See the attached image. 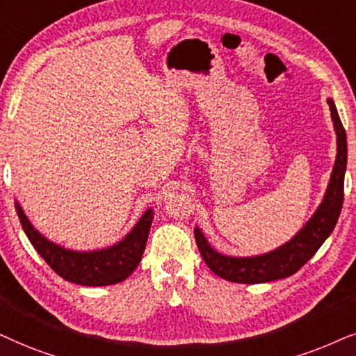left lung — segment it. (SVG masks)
<instances>
[{
  "label": "left lung",
  "mask_w": 356,
  "mask_h": 356,
  "mask_svg": "<svg viewBox=\"0 0 356 356\" xmlns=\"http://www.w3.org/2000/svg\"><path fill=\"white\" fill-rule=\"evenodd\" d=\"M330 108V118L334 122L335 136H337V156L327 184L322 202L312 216L306 221L298 233L285 244L265 254L249 255V257H236L218 252L203 234L200 227L195 226V241L203 260L218 277L234 283H267L273 280L291 277L296 273L317 249L324 244L334 231L343 205V179L347 170V134L340 122L337 107L334 99H327Z\"/></svg>",
  "instance_id": "8db88e82"
}]
</instances>
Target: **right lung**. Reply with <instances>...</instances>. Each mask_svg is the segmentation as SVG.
<instances>
[{
    "label": "right lung",
    "instance_id": "add662e5",
    "mask_svg": "<svg viewBox=\"0 0 356 356\" xmlns=\"http://www.w3.org/2000/svg\"><path fill=\"white\" fill-rule=\"evenodd\" d=\"M14 207L24 233L40 257L66 282L83 286H107L127 280L143 257L154 216L153 208H148L129 233L108 248L73 250L54 243L37 231L17 200Z\"/></svg>",
    "mask_w": 356,
    "mask_h": 356
}]
</instances>
